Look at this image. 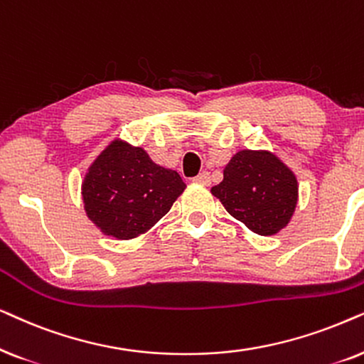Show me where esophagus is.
I'll use <instances>...</instances> for the list:
<instances>
[{"label": "esophagus", "instance_id": "esophagus-1", "mask_svg": "<svg viewBox=\"0 0 364 364\" xmlns=\"http://www.w3.org/2000/svg\"><path fill=\"white\" fill-rule=\"evenodd\" d=\"M193 179H195L196 183H201V185H205V186H208L211 183L210 181V173H208V171H201L196 178H193Z\"/></svg>", "mask_w": 364, "mask_h": 364}]
</instances>
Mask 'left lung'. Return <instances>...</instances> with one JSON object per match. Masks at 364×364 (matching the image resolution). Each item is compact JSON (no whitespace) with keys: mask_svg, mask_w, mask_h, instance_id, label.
<instances>
[{"mask_svg":"<svg viewBox=\"0 0 364 364\" xmlns=\"http://www.w3.org/2000/svg\"><path fill=\"white\" fill-rule=\"evenodd\" d=\"M211 193L232 218L261 236L276 235L291 220L298 181L291 169L268 151H238Z\"/></svg>","mask_w":364,"mask_h":364,"instance_id":"1","label":"left lung"}]
</instances>
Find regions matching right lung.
I'll return each instance as SVG.
<instances>
[{
    "label": "right lung",
    "instance_id": "right-lung-1",
    "mask_svg": "<svg viewBox=\"0 0 364 364\" xmlns=\"http://www.w3.org/2000/svg\"><path fill=\"white\" fill-rule=\"evenodd\" d=\"M185 188L176 171L158 166L144 149L113 141L86 173L85 210L105 235L129 240L156 225Z\"/></svg>",
    "mask_w": 364,
    "mask_h": 364
}]
</instances>
